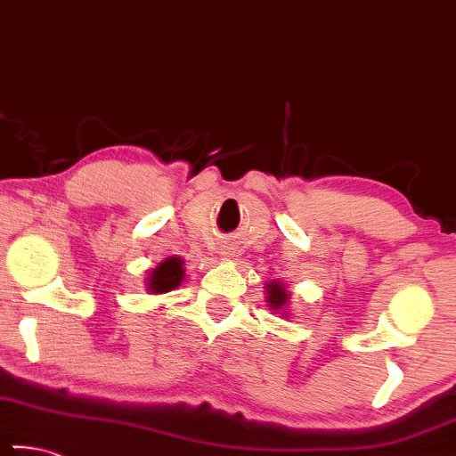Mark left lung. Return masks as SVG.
<instances>
[{
	"label": "left lung",
	"mask_w": 456,
	"mask_h": 456,
	"mask_svg": "<svg viewBox=\"0 0 456 456\" xmlns=\"http://www.w3.org/2000/svg\"><path fill=\"white\" fill-rule=\"evenodd\" d=\"M267 302H269V308L272 310H283V306L288 305L289 300V294L286 292V288H283V283L280 281H269L267 288ZM288 316V313H283Z\"/></svg>",
	"instance_id": "obj_1"
}]
</instances>
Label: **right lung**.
<instances>
[{"instance_id":"1","label":"right lung","mask_w":456,"mask_h":456,"mask_svg":"<svg viewBox=\"0 0 456 456\" xmlns=\"http://www.w3.org/2000/svg\"><path fill=\"white\" fill-rule=\"evenodd\" d=\"M183 277H184V269H183L181 256H168V259L158 263L156 269H151L146 283H148L150 294H164V292H170V289L179 288Z\"/></svg>"}]
</instances>
